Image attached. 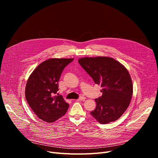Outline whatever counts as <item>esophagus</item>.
Returning <instances> with one entry per match:
<instances>
[{
	"mask_svg": "<svg viewBox=\"0 0 158 158\" xmlns=\"http://www.w3.org/2000/svg\"><path fill=\"white\" fill-rule=\"evenodd\" d=\"M85 99V97H80V98H78V99H76V101H77V102L84 101Z\"/></svg>",
	"mask_w": 158,
	"mask_h": 158,
	"instance_id": "esophagus-1",
	"label": "esophagus"
}]
</instances>
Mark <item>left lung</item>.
Here are the masks:
<instances>
[{"label":"left lung","instance_id":"left-lung-1","mask_svg":"<svg viewBox=\"0 0 158 158\" xmlns=\"http://www.w3.org/2000/svg\"><path fill=\"white\" fill-rule=\"evenodd\" d=\"M78 63L102 88L103 94L95 99L96 107L91 114L103 125L117 120L129 106L132 96V82L127 69L108 56L82 57Z\"/></svg>","mask_w":158,"mask_h":158}]
</instances>
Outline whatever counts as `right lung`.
Here are the masks:
<instances>
[{
	"mask_svg": "<svg viewBox=\"0 0 158 158\" xmlns=\"http://www.w3.org/2000/svg\"><path fill=\"white\" fill-rule=\"evenodd\" d=\"M74 59H50L38 65L28 78L25 89L27 102L41 120L52 123L64 115L69 104L62 95H55L64 69Z\"/></svg>",
	"mask_w": 158,
	"mask_h": 158,
	"instance_id": "obj_1",
	"label": "right lung"
}]
</instances>
